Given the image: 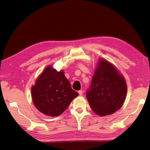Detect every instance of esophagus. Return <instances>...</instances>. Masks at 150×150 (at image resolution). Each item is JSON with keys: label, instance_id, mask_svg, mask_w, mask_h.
Returning a JSON list of instances; mask_svg holds the SVG:
<instances>
[{"label": "esophagus", "instance_id": "esophagus-1", "mask_svg": "<svg viewBox=\"0 0 150 150\" xmlns=\"http://www.w3.org/2000/svg\"><path fill=\"white\" fill-rule=\"evenodd\" d=\"M78 93H79V96H82L83 95V91L82 90H79L78 91Z\"/></svg>", "mask_w": 150, "mask_h": 150}]
</instances>
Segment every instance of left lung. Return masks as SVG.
Masks as SVG:
<instances>
[{
	"label": "left lung",
	"mask_w": 150,
	"mask_h": 150,
	"mask_svg": "<svg viewBox=\"0 0 150 150\" xmlns=\"http://www.w3.org/2000/svg\"><path fill=\"white\" fill-rule=\"evenodd\" d=\"M127 94L124 77L107 60H98L86 97L91 110L100 116H108L119 110Z\"/></svg>",
	"instance_id": "left-lung-1"
}]
</instances>
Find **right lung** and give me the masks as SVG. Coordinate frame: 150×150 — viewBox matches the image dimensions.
<instances>
[{
  "instance_id": "1",
  "label": "right lung",
  "mask_w": 150,
  "mask_h": 150,
  "mask_svg": "<svg viewBox=\"0 0 150 150\" xmlns=\"http://www.w3.org/2000/svg\"><path fill=\"white\" fill-rule=\"evenodd\" d=\"M31 87L33 104L45 115L56 117L64 112L79 94L71 88L64 70L47 67Z\"/></svg>"
}]
</instances>
